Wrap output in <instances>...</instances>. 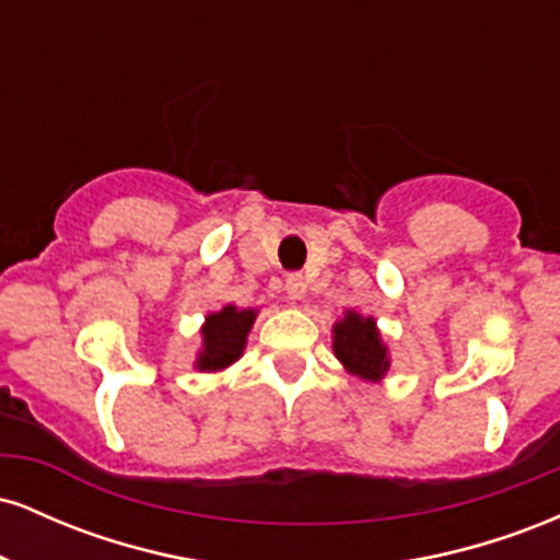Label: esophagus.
I'll return each mask as SVG.
<instances>
[{"label":"esophagus","mask_w":560,"mask_h":560,"mask_svg":"<svg viewBox=\"0 0 560 560\" xmlns=\"http://www.w3.org/2000/svg\"><path fill=\"white\" fill-rule=\"evenodd\" d=\"M305 292H307V284H305V279H302V273H289L287 276V294L292 300H302L305 298Z\"/></svg>","instance_id":"obj_1"}]
</instances>
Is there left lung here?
I'll list each match as a JSON object with an SVG mask.
<instances>
[{
  "label": "left lung",
  "mask_w": 560,
  "mask_h": 560,
  "mask_svg": "<svg viewBox=\"0 0 560 560\" xmlns=\"http://www.w3.org/2000/svg\"><path fill=\"white\" fill-rule=\"evenodd\" d=\"M334 352L350 374L371 382L382 378L389 369L387 347L378 342L374 318H363L352 311L334 326Z\"/></svg>",
  "instance_id": "8db88e82"
}]
</instances>
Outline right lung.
<instances>
[{"label":"right lung","mask_w":560,"mask_h":560,"mask_svg":"<svg viewBox=\"0 0 560 560\" xmlns=\"http://www.w3.org/2000/svg\"><path fill=\"white\" fill-rule=\"evenodd\" d=\"M255 320V311H236L226 305L221 313H213L205 320L202 329V352H199V371L226 369L242 355L247 331Z\"/></svg>","instance_id":"add662e5"}]
</instances>
